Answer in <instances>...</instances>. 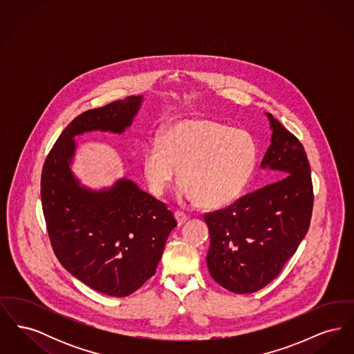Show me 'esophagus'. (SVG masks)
<instances>
[{
    "label": "esophagus",
    "mask_w": 354,
    "mask_h": 354,
    "mask_svg": "<svg viewBox=\"0 0 354 354\" xmlns=\"http://www.w3.org/2000/svg\"><path fill=\"white\" fill-rule=\"evenodd\" d=\"M175 219L178 221V224L179 225H182V224H185V221L188 220V216L185 215V212H182V211H175Z\"/></svg>",
    "instance_id": "34e87169"
}]
</instances>
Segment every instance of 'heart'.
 I'll return each mask as SVG.
<instances>
[{
    "mask_svg": "<svg viewBox=\"0 0 354 354\" xmlns=\"http://www.w3.org/2000/svg\"><path fill=\"white\" fill-rule=\"evenodd\" d=\"M259 160L251 133L212 119H183L169 126L145 152L143 169L155 196L166 192L176 169L183 202L225 207L245 191Z\"/></svg>",
    "mask_w": 354,
    "mask_h": 354,
    "instance_id": "1",
    "label": "heart"
}]
</instances>
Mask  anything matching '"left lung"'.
<instances>
[{"label": "left lung", "instance_id": "obj_1", "mask_svg": "<svg viewBox=\"0 0 354 354\" xmlns=\"http://www.w3.org/2000/svg\"><path fill=\"white\" fill-rule=\"evenodd\" d=\"M273 130L261 167L274 182L204 215L209 230L207 264L230 292L260 290L279 276L308 232L313 209L310 166L301 142L268 113Z\"/></svg>", "mask_w": 354, "mask_h": 354}]
</instances>
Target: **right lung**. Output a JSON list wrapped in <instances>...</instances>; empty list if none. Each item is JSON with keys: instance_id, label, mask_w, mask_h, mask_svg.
<instances>
[{"instance_id": "1", "label": "right lung", "mask_w": 354, "mask_h": 354, "mask_svg": "<svg viewBox=\"0 0 354 354\" xmlns=\"http://www.w3.org/2000/svg\"><path fill=\"white\" fill-rule=\"evenodd\" d=\"M142 97H129L75 117L46 156L41 201L53 251L86 286L114 297L134 293L155 274L176 220L165 203L122 179L110 189L82 188L68 169L75 135L122 133Z\"/></svg>"}]
</instances>
